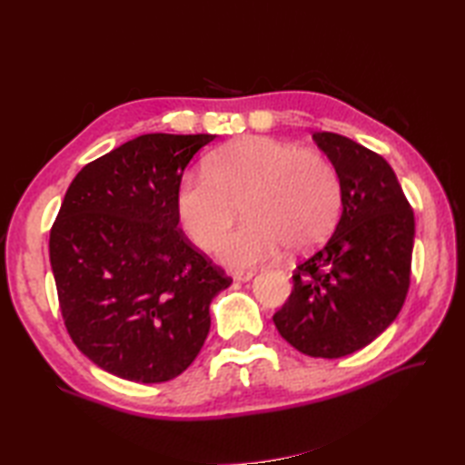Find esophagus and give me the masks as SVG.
I'll list each match as a JSON object with an SVG mask.
<instances>
[{
  "instance_id": "1",
  "label": "esophagus",
  "mask_w": 465,
  "mask_h": 465,
  "mask_svg": "<svg viewBox=\"0 0 465 465\" xmlns=\"http://www.w3.org/2000/svg\"><path fill=\"white\" fill-rule=\"evenodd\" d=\"M253 275H255L253 270H238V272H233V280L235 282H250Z\"/></svg>"
}]
</instances>
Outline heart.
Returning a JSON list of instances; mask_svg holds the SVG:
<instances>
[{"label": "heart", "mask_w": 465, "mask_h": 465, "mask_svg": "<svg viewBox=\"0 0 465 465\" xmlns=\"http://www.w3.org/2000/svg\"><path fill=\"white\" fill-rule=\"evenodd\" d=\"M203 170L177 187V217L197 248L213 250L242 204L249 222L217 246V258L233 268L273 260L283 245L308 252L340 220V173L320 152L252 135L207 155Z\"/></svg>", "instance_id": "obj_1"}]
</instances>
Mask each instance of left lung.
I'll list each match as a JSON object with an SVG mask.
<instances>
[{"label": "left lung", "mask_w": 465, "mask_h": 465, "mask_svg": "<svg viewBox=\"0 0 465 465\" xmlns=\"http://www.w3.org/2000/svg\"><path fill=\"white\" fill-rule=\"evenodd\" d=\"M340 173L343 210L331 238L293 270V290L273 323L312 358H343L398 318L410 290L416 222L396 173L350 137L315 132Z\"/></svg>", "instance_id": "1"}]
</instances>
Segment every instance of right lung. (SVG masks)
Segmentation results:
<instances>
[{"label": "right lung", "instance_id": "right-lung-1", "mask_svg": "<svg viewBox=\"0 0 465 465\" xmlns=\"http://www.w3.org/2000/svg\"><path fill=\"white\" fill-rule=\"evenodd\" d=\"M212 134H145L82 167L49 232L69 338L117 378L162 383L200 353L222 268L177 227L183 170Z\"/></svg>", "mask_w": 465, "mask_h": 465}]
</instances>
